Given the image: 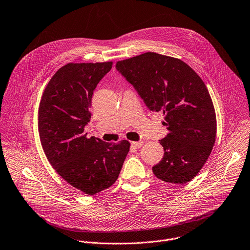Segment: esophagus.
Segmentation results:
<instances>
[{
    "instance_id": "1",
    "label": "esophagus",
    "mask_w": 250,
    "mask_h": 250,
    "mask_svg": "<svg viewBox=\"0 0 250 250\" xmlns=\"http://www.w3.org/2000/svg\"><path fill=\"white\" fill-rule=\"evenodd\" d=\"M132 147L134 148H140L143 145V141H136V142H131Z\"/></svg>"
}]
</instances>
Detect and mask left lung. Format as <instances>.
<instances>
[{"mask_svg": "<svg viewBox=\"0 0 250 250\" xmlns=\"http://www.w3.org/2000/svg\"><path fill=\"white\" fill-rule=\"evenodd\" d=\"M118 72L136 89L150 111L163 112L168 134L160 140L165 154L153 167L161 180L184 184L208 161L216 137V116L209 92L185 62L156 52L119 61Z\"/></svg>", "mask_w": 250, "mask_h": 250, "instance_id": "1", "label": "left lung"}]
</instances>
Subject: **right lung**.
Returning <instances> with one entry per match:
<instances>
[{"mask_svg": "<svg viewBox=\"0 0 250 250\" xmlns=\"http://www.w3.org/2000/svg\"><path fill=\"white\" fill-rule=\"evenodd\" d=\"M113 62L69 63L48 82L40 102L38 126L43 152L56 172L86 195L112 186L129 151L118 143L86 138L93 90Z\"/></svg>", "mask_w": 250, "mask_h": 250, "instance_id": "add662e5", "label": "right lung"}]
</instances>
